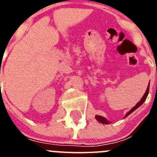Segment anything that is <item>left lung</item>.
<instances>
[{"label": "left lung", "mask_w": 157, "mask_h": 157, "mask_svg": "<svg viewBox=\"0 0 157 157\" xmlns=\"http://www.w3.org/2000/svg\"><path fill=\"white\" fill-rule=\"evenodd\" d=\"M149 86H148V88H147L146 91H145V94H144V96H143V97H142V98H141V101H140L139 102H138V103L137 104V105H136L134 107V108H132V109H131V110H130V112H127V114H126L125 117H127V116H129V115H130V113H131V112H134V111L136 109H138V108L140 106V105H142V104H143L144 101H145V100H146L147 96H148V94H149ZM95 118H96V120H98V122H100V123H104V124H109V123H110V122L108 121V120H105V118L102 117V116H96Z\"/></svg>", "instance_id": "obj_1"}]
</instances>
